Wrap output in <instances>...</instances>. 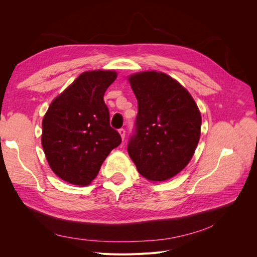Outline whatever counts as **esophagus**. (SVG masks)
Segmentation results:
<instances>
[{"instance_id":"obj_1","label":"esophagus","mask_w":257,"mask_h":257,"mask_svg":"<svg viewBox=\"0 0 257 257\" xmlns=\"http://www.w3.org/2000/svg\"><path fill=\"white\" fill-rule=\"evenodd\" d=\"M119 134H120V136H121L122 139L125 138V130H124V128H120V130H119Z\"/></svg>"}]
</instances>
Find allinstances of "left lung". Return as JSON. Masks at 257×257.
Wrapping results in <instances>:
<instances>
[{"label": "left lung", "mask_w": 257, "mask_h": 257, "mask_svg": "<svg viewBox=\"0 0 257 257\" xmlns=\"http://www.w3.org/2000/svg\"><path fill=\"white\" fill-rule=\"evenodd\" d=\"M128 81L138 102L128 155L148 180H168L195 152L201 125L198 107L188 90L164 73H137Z\"/></svg>", "instance_id": "8db88e82"}]
</instances>
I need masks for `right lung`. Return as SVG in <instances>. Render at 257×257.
Returning a JSON list of instances; mask_svg holds the SVG:
<instances>
[{
	"instance_id": "add662e5",
	"label": "right lung",
	"mask_w": 257,
	"mask_h": 257,
	"mask_svg": "<svg viewBox=\"0 0 257 257\" xmlns=\"http://www.w3.org/2000/svg\"><path fill=\"white\" fill-rule=\"evenodd\" d=\"M113 71L82 73L52 100L43 119L42 145L52 172L75 185H88L107 155L121 144L104 102Z\"/></svg>"
}]
</instances>
